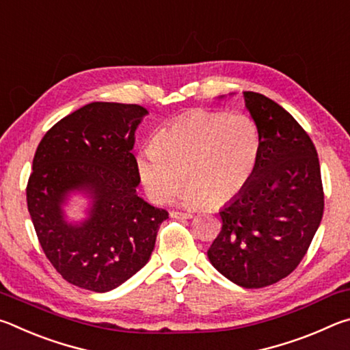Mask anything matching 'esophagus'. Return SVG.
Returning a JSON list of instances; mask_svg holds the SVG:
<instances>
[{"label":"esophagus","mask_w":350,"mask_h":350,"mask_svg":"<svg viewBox=\"0 0 350 350\" xmlns=\"http://www.w3.org/2000/svg\"><path fill=\"white\" fill-rule=\"evenodd\" d=\"M170 216L173 217V219H191L193 217V215L191 213H183V211H171L170 213Z\"/></svg>","instance_id":"obj_1"}]
</instances>
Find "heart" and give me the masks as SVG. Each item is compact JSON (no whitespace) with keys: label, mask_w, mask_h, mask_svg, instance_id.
I'll return each instance as SVG.
<instances>
[{"label":"heart","mask_w":350,"mask_h":350,"mask_svg":"<svg viewBox=\"0 0 350 350\" xmlns=\"http://www.w3.org/2000/svg\"><path fill=\"white\" fill-rule=\"evenodd\" d=\"M259 151V131L250 117L196 109L159 129L152 148L137 156V171L154 204L170 199L182 174L183 204L219 206L244 191Z\"/></svg>","instance_id":"b5f03b06"}]
</instances>
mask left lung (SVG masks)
<instances>
[{
  "label": "left lung",
  "mask_w": 350,
  "mask_h": 350,
  "mask_svg": "<svg viewBox=\"0 0 350 350\" xmlns=\"http://www.w3.org/2000/svg\"><path fill=\"white\" fill-rule=\"evenodd\" d=\"M260 151L252 180L219 211L222 230L208 259L245 288L281 281L298 267L324 210L318 154L303 126L273 100L244 92Z\"/></svg>",
  "instance_id": "left-lung-1"
}]
</instances>
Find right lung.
Masks as SVG:
<instances>
[{"label": "right lung", "mask_w": 350, "mask_h": 350, "mask_svg": "<svg viewBox=\"0 0 350 350\" xmlns=\"http://www.w3.org/2000/svg\"><path fill=\"white\" fill-rule=\"evenodd\" d=\"M148 111L94 102L57 122L35 151L27 210L46 258L68 282L109 292L148 262L168 211L145 202L134 134ZM93 199L90 217L72 226L61 205L70 191Z\"/></svg>", "instance_id": "obj_1"}]
</instances>
